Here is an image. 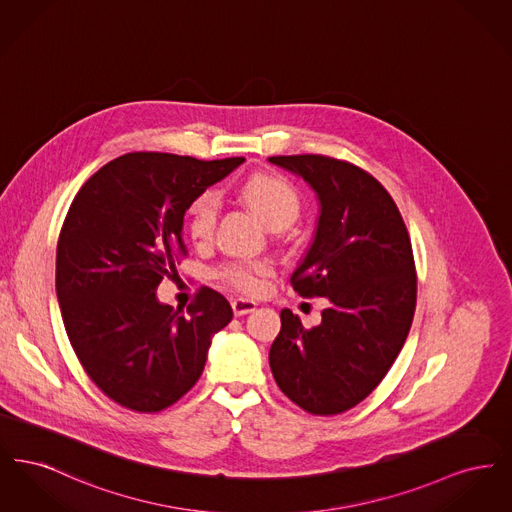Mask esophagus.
I'll return each instance as SVG.
<instances>
[{"mask_svg":"<svg viewBox=\"0 0 512 512\" xmlns=\"http://www.w3.org/2000/svg\"><path fill=\"white\" fill-rule=\"evenodd\" d=\"M255 309H257L255 301L242 299V297H238V299H234V301H232V311H234V315H236V317H244V315H249V313H253Z\"/></svg>","mask_w":512,"mask_h":512,"instance_id":"34e87169","label":"esophagus"}]
</instances>
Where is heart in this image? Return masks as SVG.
<instances>
[{"label": "heart", "instance_id": "b5f03b06", "mask_svg": "<svg viewBox=\"0 0 512 512\" xmlns=\"http://www.w3.org/2000/svg\"><path fill=\"white\" fill-rule=\"evenodd\" d=\"M242 197L259 213L272 230L288 228L297 219L301 201L292 184L276 174H253L242 184ZM219 217V197L215 192L199 195L190 207L188 232L195 242H207ZM272 267L259 259H238L220 268L224 284L244 295H261L267 288Z\"/></svg>", "mask_w": 512, "mask_h": 512}]
</instances>
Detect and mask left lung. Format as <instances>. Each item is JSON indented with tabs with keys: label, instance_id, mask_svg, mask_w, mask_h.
<instances>
[{
	"label": "left lung",
	"instance_id": "left-lung-1",
	"mask_svg": "<svg viewBox=\"0 0 512 512\" xmlns=\"http://www.w3.org/2000/svg\"><path fill=\"white\" fill-rule=\"evenodd\" d=\"M317 194L313 244L292 274L301 297H326L307 330L290 309L268 353L278 388L311 414H340L384 380L409 336L416 307L413 247L386 188L324 155L268 157Z\"/></svg>",
	"mask_w": 512,
	"mask_h": 512
}]
</instances>
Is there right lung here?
Returning a JSON list of instances; mask_svg holds the SVG:
<instances>
[{
    "mask_svg": "<svg viewBox=\"0 0 512 512\" xmlns=\"http://www.w3.org/2000/svg\"><path fill=\"white\" fill-rule=\"evenodd\" d=\"M136 151L101 167L63 222L55 290L74 353L109 399L159 413L194 388L230 303L201 288L186 315L157 286L188 255L184 215L199 195L244 163Z\"/></svg>",
    "mask_w": 512,
    "mask_h": 512,
    "instance_id": "add662e5",
    "label": "right lung"
}]
</instances>
